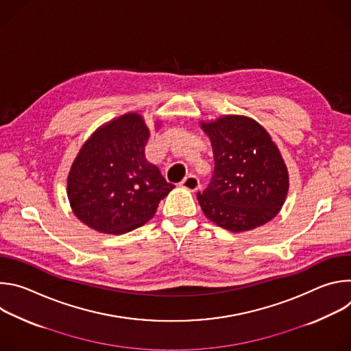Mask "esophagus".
I'll return each instance as SVG.
<instances>
[{
    "mask_svg": "<svg viewBox=\"0 0 351 351\" xmlns=\"http://www.w3.org/2000/svg\"><path fill=\"white\" fill-rule=\"evenodd\" d=\"M180 186H182L183 189L189 190V191H197L199 187H202V184H199V180H198L194 175L186 176V178L182 180Z\"/></svg>",
    "mask_w": 351,
    "mask_h": 351,
    "instance_id": "esophagus-1",
    "label": "esophagus"
}]
</instances>
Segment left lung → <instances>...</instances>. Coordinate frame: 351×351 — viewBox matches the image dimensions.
<instances>
[{
  "label": "left lung",
  "mask_w": 351,
  "mask_h": 351,
  "mask_svg": "<svg viewBox=\"0 0 351 351\" xmlns=\"http://www.w3.org/2000/svg\"><path fill=\"white\" fill-rule=\"evenodd\" d=\"M199 126L211 140L215 161L211 183L197 193L204 215L233 233L272 221L286 202L289 172L269 133L244 115Z\"/></svg>",
  "instance_id": "1"
}]
</instances>
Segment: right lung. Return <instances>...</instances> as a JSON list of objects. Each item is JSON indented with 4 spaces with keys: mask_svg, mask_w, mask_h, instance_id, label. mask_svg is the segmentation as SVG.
I'll return each instance as SVG.
<instances>
[{
    "mask_svg": "<svg viewBox=\"0 0 351 351\" xmlns=\"http://www.w3.org/2000/svg\"><path fill=\"white\" fill-rule=\"evenodd\" d=\"M148 137L143 117L128 112L99 126L82 145L66 193L73 214L84 225L99 233L122 234L156 215L175 186L145 161Z\"/></svg>",
    "mask_w": 351,
    "mask_h": 351,
    "instance_id": "1",
    "label": "right lung"
}]
</instances>
